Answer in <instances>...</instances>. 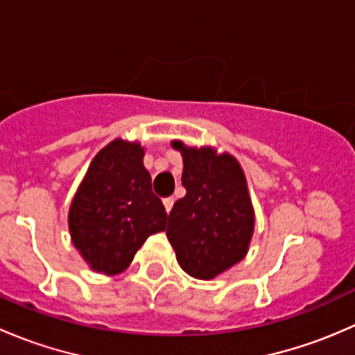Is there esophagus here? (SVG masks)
I'll return each instance as SVG.
<instances>
[{
    "instance_id": "34e87169",
    "label": "esophagus",
    "mask_w": 355,
    "mask_h": 355,
    "mask_svg": "<svg viewBox=\"0 0 355 355\" xmlns=\"http://www.w3.org/2000/svg\"><path fill=\"white\" fill-rule=\"evenodd\" d=\"M173 202H175V199H173V198H166V199H163V204H164V209H166V213H170L171 207H173Z\"/></svg>"
}]
</instances>
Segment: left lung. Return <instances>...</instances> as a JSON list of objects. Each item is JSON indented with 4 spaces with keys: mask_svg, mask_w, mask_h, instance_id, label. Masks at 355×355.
Returning a JSON list of instances; mask_svg holds the SVG:
<instances>
[{
    "mask_svg": "<svg viewBox=\"0 0 355 355\" xmlns=\"http://www.w3.org/2000/svg\"><path fill=\"white\" fill-rule=\"evenodd\" d=\"M184 157L187 194L173 204L166 237L185 273L211 280L245 257L254 232V209L244 170L234 156L213 148L171 142Z\"/></svg>",
    "mask_w": 355,
    "mask_h": 355,
    "instance_id": "1",
    "label": "left lung"
}]
</instances>
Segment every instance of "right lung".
Masks as SVG:
<instances>
[{
	"mask_svg": "<svg viewBox=\"0 0 355 355\" xmlns=\"http://www.w3.org/2000/svg\"><path fill=\"white\" fill-rule=\"evenodd\" d=\"M142 157L139 142L114 139L94 156L71 200V242L98 273L125 271L146 239L164 230L168 214Z\"/></svg>",
	"mask_w": 355,
	"mask_h": 355,
	"instance_id": "add662e5",
	"label": "right lung"
}]
</instances>
